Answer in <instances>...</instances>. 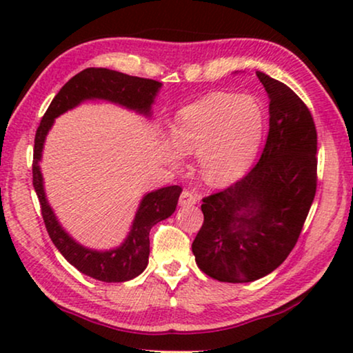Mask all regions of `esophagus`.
Here are the masks:
<instances>
[{"mask_svg":"<svg viewBox=\"0 0 353 353\" xmlns=\"http://www.w3.org/2000/svg\"><path fill=\"white\" fill-rule=\"evenodd\" d=\"M197 202V196L194 192H191L190 190H185L181 192L180 196V205L183 207H188V205H194Z\"/></svg>","mask_w":353,"mask_h":353,"instance_id":"1","label":"esophagus"}]
</instances>
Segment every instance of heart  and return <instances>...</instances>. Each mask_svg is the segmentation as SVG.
<instances>
[{"label":"heart","mask_w":353,"mask_h":353,"mask_svg":"<svg viewBox=\"0 0 353 353\" xmlns=\"http://www.w3.org/2000/svg\"><path fill=\"white\" fill-rule=\"evenodd\" d=\"M265 125L263 108L252 96L212 93L178 112L172 143H165L163 151L173 163L180 161V154H197L205 180L225 185L254 162Z\"/></svg>","instance_id":"obj_1"}]
</instances>
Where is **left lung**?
Listing matches in <instances>:
<instances>
[{"label":"left lung","mask_w":353,"mask_h":353,"mask_svg":"<svg viewBox=\"0 0 353 353\" xmlns=\"http://www.w3.org/2000/svg\"><path fill=\"white\" fill-rule=\"evenodd\" d=\"M270 98V130L248 175L202 199L192 254L207 276L250 283L276 270L296 245L316 192V128L281 81L257 72Z\"/></svg>","instance_id":"obj_1"}]
</instances>
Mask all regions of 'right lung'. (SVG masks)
I'll use <instances>...</instances> for the list:
<instances>
[{"instance_id": "right-lung-1", "label": "right lung", "mask_w": 353, "mask_h": 353, "mask_svg": "<svg viewBox=\"0 0 353 353\" xmlns=\"http://www.w3.org/2000/svg\"><path fill=\"white\" fill-rule=\"evenodd\" d=\"M161 86L162 83L156 80L90 67V69L81 70L80 74L72 77L62 86L43 115L40 127L37 128L32 163L33 188H35L38 201H40L43 221H45L48 234L67 262L74 265L79 272L88 274L98 281L123 283L137 278L144 272L149 259V231L154 225L168 219L175 212L181 188L176 185L167 186L144 196L133 220L132 230L120 248L105 250V252L86 249L75 243L62 230L59 221L56 220L54 212L48 204L45 190H43L40 165H38L41 159L43 143H45L54 119L64 114L65 110L74 109L85 99L112 101V103L137 110L139 114L151 115V104Z\"/></svg>"}]
</instances>
